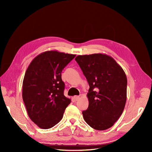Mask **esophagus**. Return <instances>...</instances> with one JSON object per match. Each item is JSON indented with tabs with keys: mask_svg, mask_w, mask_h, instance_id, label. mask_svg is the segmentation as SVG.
<instances>
[{
	"mask_svg": "<svg viewBox=\"0 0 152 152\" xmlns=\"http://www.w3.org/2000/svg\"><path fill=\"white\" fill-rule=\"evenodd\" d=\"M74 99L75 100V101H77V100H79V99L80 98V96H74Z\"/></svg>",
	"mask_w": 152,
	"mask_h": 152,
	"instance_id": "34e87169",
	"label": "esophagus"
}]
</instances>
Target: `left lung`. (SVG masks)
Segmentation results:
<instances>
[{
	"label": "left lung",
	"mask_w": 152,
	"mask_h": 152,
	"mask_svg": "<svg viewBox=\"0 0 152 152\" xmlns=\"http://www.w3.org/2000/svg\"><path fill=\"white\" fill-rule=\"evenodd\" d=\"M88 82L89 107L82 112L86 122L96 130L113 126L122 115L127 99V77L115 59L105 54L75 58Z\"/></svg>",
	"instance_id": "1"
}]
</instances>
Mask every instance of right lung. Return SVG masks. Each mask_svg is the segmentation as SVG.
<instances>
[{
  "label": "right lung",
  "mask_w": 152,
  "mask_h": 152,
  "mask_svg": "<svg viewBox=\"0 0 152 152\" xmlns=\"http://www.w3.org/2000/svg\"><path fill=\"white\" fill-rule=\"evenodd\" d=\"M75 56L48 50L37 56L26 69L22 97L29 117L41 129L57 124L71 102L63 93L61 72Z\"/></svg>",
  "instance_id": "add662e5"
}]
</instances>
